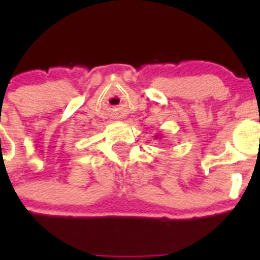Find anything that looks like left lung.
Returning <instances> with one entry per match:
<instances>
[{
	"instance_id": "obj_1",
	"label": "left lung",
	"mask_w": 260,
	"mask_h": 260,
	"mask_svg": "<svg viewBox=\"0 0 260 260\" xmlns=\"http://www.w3.org/2000/svg\"><path fill=\"white\" fill-rule=\"evenodd\" d=\"M155 138H156V139H158V138H160V135H158V134H156V137H155Z\"/></svg>"
}]
</instances>
